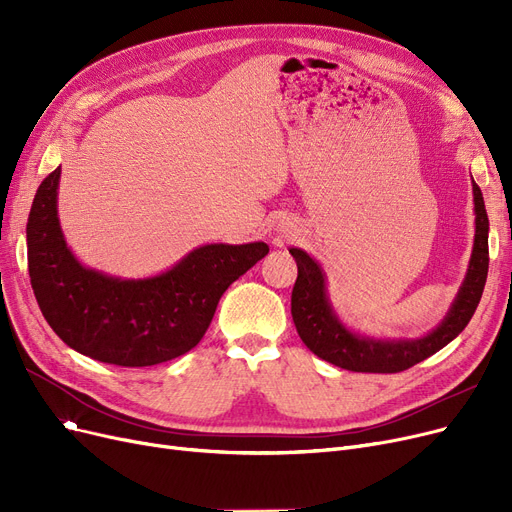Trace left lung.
<instances>
[{
    "label": "left lung",
    "mask_w": 512,
    "mask_h": 512,
    "mask_svg": "<svg viewBox=\"0 0 512 512\" xmlns=\"http://www.w3.org/2000/svg\"><path fill=\"white\" fill-rule=\"evenodd\" d=\"M475 240L467 276L440 324L421 338H371L348 330L336 315L326 274L321 265L303 249L292 247L299 276L292 288L290 311L294 326L309 351L336 367L361 373H398L432 357L459 336L471 321L488 278V213L479 186L473 182Z\"/></svg>",
    "instance_id": "1"
}]
</instances>
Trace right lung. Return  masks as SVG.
<instances>
[{"label":"right lung","instance_id":"obj_1","mask_svg":"<svg viewBox=\"0 0 512 512\" xmlns=\"http://www.w3.org/2000/svg\"><path fill=\"white\" fill-rule=\"evenodd\" d=\"M62 168L37 188L26 224L29 276L51 330L76 353L120 367H149L191 351L228 286L270 253L265 242L203 245L168 272L124 280L80 263L58 218Z\"/></svg>","mask_w":512,"mask_h":512}]
</instances>
